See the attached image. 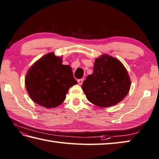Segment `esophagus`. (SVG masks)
I'll return each instance as SVG.
<instances>
[{
  "label": "esophagus",
  "mask_w": 159,
  "mask_h": 159,
  "mask_svg": "<svg viewBox=\"0 0 159 159\" xmlns=\"http://www.w3.org/2000/svg\"><path fill=\"white\" fill-rule=\"evenodd\" d=\"M78 83H79V84L80 85H81L83 84V79H79V80H78Z\"/></svg>",
  "instance_id": "obj_1"
}]
</instances>
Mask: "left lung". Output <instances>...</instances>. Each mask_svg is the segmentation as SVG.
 <instances>
[{"label": "left lung", "instance_id": "1", "mask_svg": "<svg viewBox=\"0 0 159 159\" xmlns=\"http://www.w3.org/2000/svg\"><path fill=\"white\" fill-rule=\"evenodd\" d=\"M93 70L82 85L89 102L102 108L122 102L131 88L130 77L122 63L116 57L103 54L95 60Z\"/></svg>", "mask_w": 159, "mask_h": 159}]
</instances>
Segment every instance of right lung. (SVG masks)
Instances as JSON below:
<instances>
[{
	"label": "right lung",
	"mask_w": 159,
	"mask_h": 159,
	"mask_svg": "<svg viewBox=\"0 0 159 159\" xmlns=\"http://www.w3.org/2000/svg\"><path fill=\"white\" fill-rule=\"evenodd\" d=\"M77 84L71 67L62 65L61 57L51 52L36 61L28 70L25 85L31 99L47 108L64 102L71 86Z\"/></svg>",
	"instance_id": "1"
}]
</instances>
